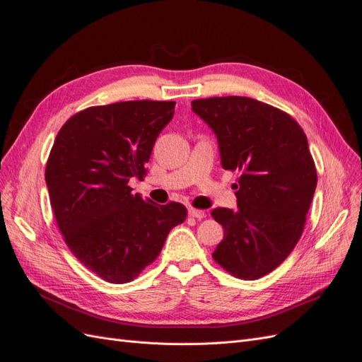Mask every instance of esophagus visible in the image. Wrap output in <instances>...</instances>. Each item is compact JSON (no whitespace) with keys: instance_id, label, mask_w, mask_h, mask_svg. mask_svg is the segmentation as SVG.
<instances>
[{"instance_id":"1","label":"esophagus","mask_w":362,"mask_h":362,"mask_svg":"<svg viewBox=\"0 0 362 362\" xmlns=\"http://www.w3.org/2000/svg\"><path fill=\"white\" fill-rule=\"evenodd\" d=\"M189 216L198 218V221H201V218L205 217V213L202 210H196V208H189Z\"/></svg>"}]
</instances>
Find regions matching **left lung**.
Listing matches in <instances>:
<instances>
[{
  "mask_svg": "<svg viewBox=\"0 0 362 362\" xmlns=\"http://www.w3.org/2000/svg\"><path fill=\"white\" fill-rule=\"evenodd\" d=\"M213 129L222 168L238 170L237 208H214L225 229L213 258L240 279L275 270L298 245L317 185L300 125L279 108L246 96L192 101Z\"/></svg>",
  "mask_w": 362,
  "mask_h": 362,
  "instance_id": "obj_1",
  "label": "left lung"
}]
</instances>
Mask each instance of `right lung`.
<instances>
[{"label": "right lung", "instance_id": "1", "mask_svg": "<svg viewBox=\"0 0 362 362\" xmlns=\"http://www.w3.org/2000/svg\"><path fill=\"white\" fill-rule=\"evenodd\" d=\"M173 101H125L74 115L54 141L45 180L57 225L81 264L112 284L133 281L158 257L187 210L133 194Z\"/></svg>", "mask_w": 362, "mask_h": 362}]
</instances>
